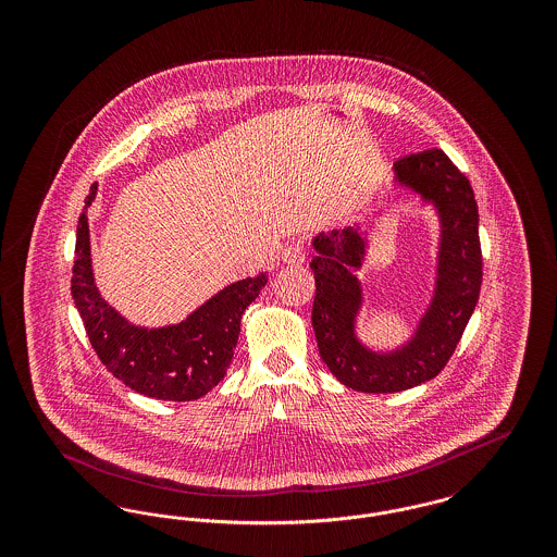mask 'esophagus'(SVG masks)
<instances>
[{"label":"esophagus","instance_id":"esophagus-1","mask_svg":"<svg viewBox=\"0 0 557 557\" xmlns=\"http://www.w3.org/2000/svg\"><path fill=\"white\" fill-rule=\"evenodd\" d=\"M305 259H307V255H305V246L300 242H292L282 252V261L288 265H300V263H305Z\"/></svg>","mask_w":557,"mask_h":557}]
</instances>
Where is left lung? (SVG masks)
Segmentation results:
<instances>
[{"mask_svg": "<svg viewBox=\"0 0 557 557\" xmlns=\"http://www.w3.org/2000/svg\"><path fill=\"white\" fill-rule=\"evenodd\" d=\"M393 171L395 189L418 196L438 219L434 288L413 334L388 350L366 345L357 334L366 307L357 271L370 250L368 223L319 232L309 265L315 275L311 321L323 363L348 388L375 395L400 393L441 373L476 309L482 284L478 205L468 177L438 148L397 160Z\"/></svg>", "mask_w": 557, "mask_h": 557, "instance_id": "left-lung-1", "label": "left lung"}]
</instances>
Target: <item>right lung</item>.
<instances>
[{"mask_svg": "<svg viewBox=\"0 0 557 557\" xmlns=\"http://www.w3.org/2000/svg\"><path fill=\"white\" fill-rule=\"evenodd\" d=\"M98 184L89 187L77 223L73 300L89 343L107 370L144 397L196 400L227 373L238 345L239 321L265 288L267 275L246 277L212 294L184 321L160 327L135 325L123 318L96 286L87 211Z\"/></svg>", "mask_w": 557, "mask_h": 557, "instance_id": "obj_1", "label": "right lung"}]
</instances>
